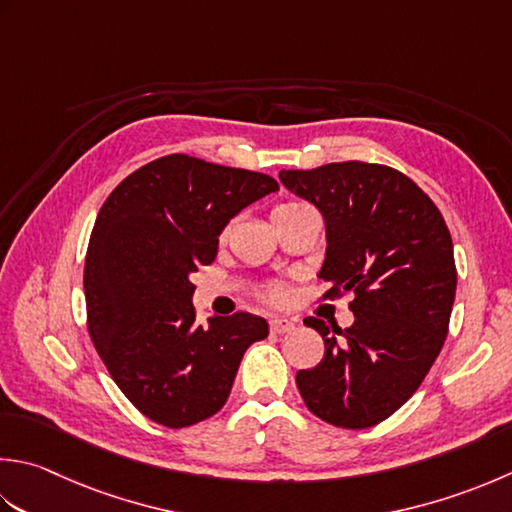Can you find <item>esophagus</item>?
Here are the masks:
<instances>
[{"label":"esophagus","mask_w":512,"mask_h":512,"mask_svg":"<svg viewBox=\"0 0 512 512\" xmlns=\"http://www.w3.org/2000/svg\"><path fill=\"white\" fill-rule=\"evenodd\" d=\"M295 328V319H288V317H273L270 319V330L277 335H284L288 330Z\"/></svg>","instance_id":"34e87169"}]
</instances>
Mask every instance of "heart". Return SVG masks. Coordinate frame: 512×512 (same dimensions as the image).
Returning a JSON list of instances; mask_svg holds the SVG:
<instances>
[{
    "label": "heart",
    "instance_id": "1",
    "mask_svg": "<svg viewBox=\"0 0 512 512\" xmlns=\"http://www.w3.org/2000/svg\"><path fill=\"white\" fill-rule=\"evenodd\" d=\"M284 206H293V204H284ZM277 208H282V206H277ZM284 295H286L284 286H270L268 293H266V297L270 299V302H282Z\"/></svg>",
    "mask_w": 512,
    "mask_h": 512
}]
</instances>
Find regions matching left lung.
<instances>
[{
    "instance_id": "1",
    "label": "left lung",
    "mask_w": 512,
    "mask_h": 512,
    "mask_svg": "<svg viewBox=\"0 0 512 512\" xmlns=\"http://www.w3.org/2000/svg\"><path fill=\"white\" fill-rule=\"evenodd\" d=\"M282 184L324 217L326 295L353 293L355 324L315 317L324 339L315 368L299 370L308 410L339 428H370L402 408L448 335L457 270L442 213L395 168L342 162L282 170Z\"/></svg>"
}]
</instances>
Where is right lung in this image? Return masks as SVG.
Segmentation results:
<instances>
[{"instance_id": "1", "label": "right lung", "mask_w": 512, "mask_h": 512, "mask_svg": "<svg viewBox=\"0 0 512 512\" xmlns=\"http://www.w3.org/2000/svg\"><path fill=\"white\" fill-rule=\"evenodd\" d=\"M279 190L244 168L166 155L108 195L84 266L88 333L110 377L139 413L168 428L204 422L226 404L264 317L195 324L190 275L217 257L239 210Z\"/></svg>"}]
</instances>
